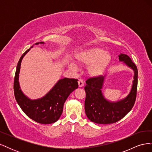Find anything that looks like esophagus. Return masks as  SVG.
Listing matches in <instances>:
<instances>
[{"mask_svg":"<svg viewBox=\"0 0 152 152\" xmlns=\"http://www.w3.org/2000/svg\"><path fill=\"white\" fill-rule=\"evenodd\" d=\"M78 84H79V87H82L84 86V82L82 79H79V81H78Z\"/></svg>","mask_w":152,"mask_h":152,"instance_id":"34e87169","label":"esophagus"}]
</instances>
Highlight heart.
Wrapping results in <instances>:
<instances>
[{"label":"heart","instance_id":"b5f03b06","mask_svg":"<svg viewBox=\"0 0 152 152\" xmlns=\"http://www.w3.org/2000/svg\"><path fill=\"white\" fill-rule=\"evenodd\" d=\"M76 61L80 65L87 66V73L94 78L99 77L104 74L112 60L108 52H103L99 48H91L83 50L78 54ZM70 67L75 69V66L71 64Z\"/></svg>","mask_w":152,"mask_h":152}]
</instances>
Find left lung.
Returning a JSON list of instances; mask_svg holds the SVG:
<instances>
[{"mask_svg": "<svg viewBox=\"0 0 152 152\" xmlns=\"http://www.w3.org/2000/svg\"><path fill=\"white\" fill-rule=\"evenodd\" d=\"M118 59L119 61H123L134 71V80L131 90L125 98L112 102L106 99L102 93L104 77L102 75L99 77H92L87 79L84 87L86 93L85 112L87 118L91 122L100 124L115 123L129 112L134 104L138 73L137 67L126 54H121Z\"/></svg>", "mask_w": 152, "mask_h": 152, "instance_id": "1", "label": "left lung"}]
</instances>
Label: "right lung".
Here are the masks:
<instances>
[{
	"instance_id": "right-lung-1",
	"label": "right lung",
	"mask_w": 152,
	"mask_h": 152,
	"mask_svg": "<svg viewBox=\"0 0 152 152\" xmlns=\"http://www.w3.org/2000/svg\"><path fill=\"white\" fill-rule=\"evenodd\" d=\"M39 44L44 43L40 42L36 43L35 45ZM30 49L23 54L18 63L14 81L15 98L23 112L32 120L43 124H52L56 122L61 115L64 103L68 96L79 87L78 80L68 78L59 79L49 93L42 98L30 99L23 93L19 84L21 63Z\"/></svg>"
}]
</instances>
